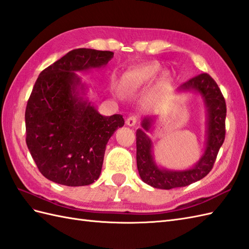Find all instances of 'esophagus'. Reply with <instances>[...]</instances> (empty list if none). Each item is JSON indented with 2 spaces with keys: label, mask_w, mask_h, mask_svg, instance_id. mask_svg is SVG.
Wrapping results in <instances>:
<instances>
[{
  "label": "esophagus",
  "mask_w": 249,
  "mask_h": 249,
  "mask_svg": "<svg viewBox=\"0 0 249 249\" xmlns=\"http://www.w3.org/2000/svg\"><path fill=\"white\" fill-rule=\"evenodd\" d=\"M137 122H138V118L136 117V115H130V117L126 119V124L130 127L135 126L137 124Z\"/></svg>",
  "instance_id": "34e87169"
}]
</instances>
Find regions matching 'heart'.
Returning <instances> with one entry per match:
<instances>
[{
    "mask_svg": "<svg viewBox=\"0 0 249 249\" xmlns=\"http://www.w3.org/2000/svg\"><path fill=\"white\" fill-rule=\"evenodd\" d=\"M160 71V68L157 65L154 63H147V65L138 66L132 69L127 70L121 77L120 85L122 87V89L126 92H137L139 90L143 89L144 87H146L149 83H152L153 80L158 76ZM165 84V78L160 80L159 84L156 86L153 93L149 96V98H153L157 92L160 90L161 87Z\"/></svg>",
    "mask_w": 249,
    "mask_h": 249,
    "instance_id": "1",
    "label": "heart"
}]
</instances>
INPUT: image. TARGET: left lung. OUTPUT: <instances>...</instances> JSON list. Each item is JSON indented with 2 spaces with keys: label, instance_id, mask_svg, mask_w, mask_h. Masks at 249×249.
<instances>
[{
  "label": "left lung",
  "instance_id": "obj_1",
  "mask_svg": "<svg viewBox=\"0 0 249 249\" xmlns=\"http://www.w3.org/2000/svg\"><path fill=\"white\" fill-rule=\"evenodd\" d=\"M177 91L198 94L206 108L205 151L194 165L187 170H169L156 163L153 153V141L148 137L158 117L146 115L142 119L137 136V166L142 180L157 189L170 190L186 187L208 175L225 140L226 103L217 84L209 74L203 73L189 79L178 87Z\"/></svg>",
  "mask_w": 249,
  "mask_h": 249
}]
</instances>
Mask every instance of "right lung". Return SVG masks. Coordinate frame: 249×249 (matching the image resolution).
<instances>
[{
  "mask_svg": "<svg viewBox=\"0 0 249 249\" xmlns=\"http://www.w3.org/2000/svg\"><path fill=\"white\" fill-rule=\"evenodd\" d=\"M112 52L76 49L40 73L25 110L26 144L40 173L68 187L97 180L109 139L123 115H102L76 72L106 67Z\"/></svg>",
  "mask_w": 249,
  "mask_h": 249,
  "instance_id": "add662e5",
  "label": "right lung"
}]
</instances>
